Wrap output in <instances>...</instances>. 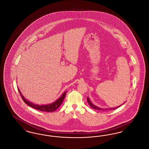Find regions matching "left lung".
I'll return each instance as SVG.
<instances>
[{"label":"left lung","mask_w":149,"mask_h":149,"mask_svg":"<svg viewBox=\"0 0 149 149\" xmlns=\"http://www.w3.org/2000/svg\"><path fill=\"white\" fill-rule=\"evenodd\" d=\"M87 100H88V103H89L90 107H92L93 109H95V110H104V109H100V108H99V107H96L95 105H93V104L91 103V102L90 101L88 97H87ZM120 107H121V105L119 106V107H114V108H110V109H105V110H113V109H115Z\"/></svg>","instance_id":"8db88e82"}]
</instances>
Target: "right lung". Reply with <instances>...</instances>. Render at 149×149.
I'll return each mask as SVG.
<instances>
[{
  "mask_svg": "<svg viewBox=\"0 0 149 149\" xmlns=\"http://www.w3.org/2000/svg\"><path fill=\"white\" fill-rule=\"evenodd\" d=\"M18 89L23 100L24 101V102L25 104H26L30 107H33L38 110L45 111V112H53L54 111H55L58 108H59L64 100V99L65 97L66 94V91H65L62 95L61 96V97H60L59 99H58L56 101H55L52 104L45 105H38L34 104L33 103L29 102V101H28L26 99H25V98L20 93V90L19 89V88H18Z\"/></svg>",
  "mask_w": 149,
  "mask_h": 149,
  "instance_id": "add662e5",
  "label": "right lung"
}]
</instances>
